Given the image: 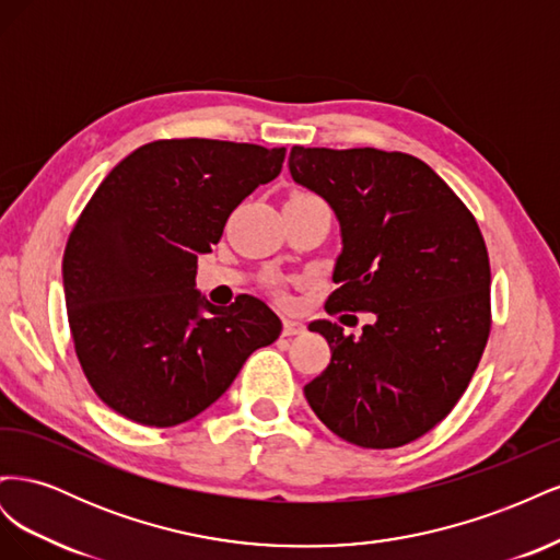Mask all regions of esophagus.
I'll return each instance as SVG.
<instances>
[{
    "mask_svg": "<svg viewBox=\"0 0 560 560\" xmlns=\"http://www.w3.org/2000/svg\"><path fill=\"white\" fill-rule=\"evenodd\" d=\"M303 331V322L294 319V317H284L282 319V334L284 336H296Z\"/></svg>",
    "mask_w": 560,
    "mask_h": 560,
    "instance_id": "1",
    "label": "esophagus"
}]
</instances>
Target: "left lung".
Segmentation results:
<instances>
[{
    "label": "left lung",
    "instance_id": "8db88e82",
    "mask_svg": "<svg viewBox=\"0 0 560 560\" xmlns=\"http://www.w3.org/2000/svg\"><path fill=\"white\" fill-rule=\"evenodd\" d=\"M290 173L341 226L327 311L374 315L360 336L311 322L331 362L303 395L354 446L409 444L451 413L488 341L490 264L477 219L428 163L399 151L292 147Z\"/></svg>",
    "mask_w": 560,
    "mask_h": 560
}]
</instances>
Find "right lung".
Listing matches in <instances>:
<instances>
[{
    "label": "right lung",
    "instance_id": "1",
    "mask_svg": "<svg viewBox=\"0 0 560 560\" xmlns=\"http://www.w3.org/2000/svg\"><path fill=\"white\" fill-rule=\"evenodd\" d=\"M284 147L159 140L135 149L83 208L62 257L77 358L109 409L173 428L222 397L282 331L264 301L219 308L196 290L198 254L282 171Z\"/></svg>",
    "mask_w": 560,
    "mask_h": 560
}]
</instances>
